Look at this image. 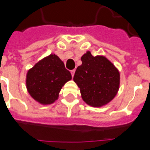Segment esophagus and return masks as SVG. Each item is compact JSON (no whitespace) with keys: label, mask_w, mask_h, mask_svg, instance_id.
Here are the masks:
<instances>
[{"label":"esophagus","mask_w":150,"mask_h":150,"mask_svg":"<svg viewBox=\"0 0 150 150\" xmlns=\"http://www.w3.org/2000/svg\"><path fill=\"white\" fill-rule=\"evenodd\" d=\"M75 69H73V70H71V76H74V75H75Z\"/></svg>","instance_id":"esophagus-1"}]
</instances>
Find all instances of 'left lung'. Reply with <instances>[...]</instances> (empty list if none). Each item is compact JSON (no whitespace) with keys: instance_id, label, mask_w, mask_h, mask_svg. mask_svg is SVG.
Wrapping results in <instances>:
<instances>
[{"instance_id":"8db88e82","label":"left lung","mask_w":150,"mask_h":150,"mask_svg":"<svg viewBox=\"0 0 150 150\" xmlns=\"http://www.w3.org/2000/svg\"><path fill=\"white\" fill-rule=\"evenodd\" d=\"M82 64L75 71L73 80L80 88L86 104L102 107L117 95L120 74L116 67L103 55L93 56L89 51L81 56Z\"/></svg>"}]
</instances>
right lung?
<instances>
[{
	"label": "right lung",
	"instance_id": "right-lung-1",
	"mask_svg": "<svg viewBox=\"0 0 150 150\" xmlns=\"http://www.w3.org/2000/svg\"><path fill=\"white\" fill-rule=\"evenodd\" d=\"M71 75L58 55L51 54L37 62L27 72L26 87L30 96L41 105L58 100L64 84Z\"/></svg>",
	"mask_w": 150,
	"mask_h": 150
}]
</instances>
